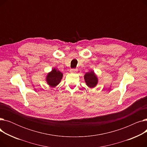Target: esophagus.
<instances>
[{
	"instance_id": "obj_1",
	"label": "esophagus",
	"mask_w": 147,
	"mask_h": 147,
	"mask_svg": "<svg viewBox=\"0 0 147 147\" xmlns=\"http://www.w3.org/2000/svg\"><path fill=\"white\" fill-rule=\"evenodd\" d=\"M69 71H70V73H76L77 71V69H74V68H71V69H70V70H69Z\"/></svg>"
}]
</instances>
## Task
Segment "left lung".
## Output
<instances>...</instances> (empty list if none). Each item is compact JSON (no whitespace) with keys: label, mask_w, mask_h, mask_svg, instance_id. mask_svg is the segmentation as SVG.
<instances>
[{"label":"left lung","mask_w":147,"mask_h":147,"mask_svg":"<svg viewBox=\"0 0 147 147\" xmlns=\"http://www.w3.org/2000/svg\"><path fill=\"white\" fill-rule=\"evenodd\" d=\"M84 80L86 83L87 85L90 88H94L97 84L98 79L95 76L94 72L90 71L86 73L84 76Z\"/></svg>","instance_id":"1"}]
</instances>
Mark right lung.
Returning <instances> with one entry per match:
<instances>
[{"instance_id":"obj_1","label":"right lung","mask_w":147,"mask_h":147,"mask_svg":"<svg viewBox=\"0 0 147 147\" xmlns=\"http://www.w3.org/2000/svg\"><path fill=\"white\" fill-rule=\"evenodd\" d=\"M62 78H63V74L57 69L54 68L48 74L46 81L51 86L55 87L60 83Z\"/></svg>"}]
</instances>
